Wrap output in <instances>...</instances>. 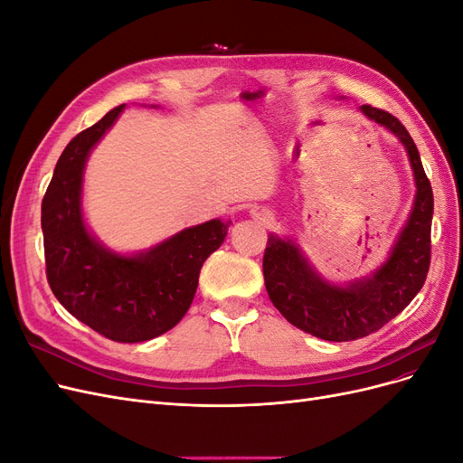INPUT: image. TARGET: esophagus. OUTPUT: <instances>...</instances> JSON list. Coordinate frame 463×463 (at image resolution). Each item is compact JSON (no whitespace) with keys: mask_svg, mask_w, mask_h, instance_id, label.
<instances>
[{"mask_svg":"<svg viewBox=\"0 0 463 463\" xmlns=\"http://www.w3.org/2000/svg\"><path fill=\"white\" fill-rule=\"evenodd\" d=\"M250 214H253V218L262 222V223H270L272 222V213H270V210H266V208H259L257 206V208L250 210Z\"/></svg>","mask_w":463,"mask_h":463,"instance_id":"34e87169","label":"esophagus"}]
</instances>
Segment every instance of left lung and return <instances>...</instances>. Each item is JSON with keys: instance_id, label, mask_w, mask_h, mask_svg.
Returning <instances> with one entry per match:
<instances>
[{"instance_id": "1", "label": "left lung", "mask_w": 463, "mask_h": 463, "mask_svg": "<svg viewBox=\"0 0 463 463\" xmlns=\"http://www.w3.org/2000/svg\"><path fill=\"white\" fill-rule=\"evenodd\" d=\"M359 111L403 145L415 181L410 216L386 259L352 282H332L315 269L293 237L278 233L269 235L262 259L266 291L276 309L293 326L328 342L357 340L383 328L423 288L430 264L434 201L413 138L388 111L371 106H359Z\"/></svg>"}]
</instances>
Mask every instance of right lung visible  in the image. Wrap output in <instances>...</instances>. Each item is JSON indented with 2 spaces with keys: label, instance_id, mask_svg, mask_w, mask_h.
Listing matches in <instances>:
<instances>
[{
  "label": "right lung",
  "instance_id": "obj_1",
  "mask_svg": "<svg viewBox=\"0 0 463 463\" xmlns=\"http://www.w3.org/2000/svg\"><path fill=\"white\" fill-rule=\"evenodd\" d=\"M123 109L125 104L108 111L61 152L42 201V233L48 282L58 301L106 338L137 344L172 330L185 317L201 266L226 240L232 222L208 220L135 253H119L98 240L82 208L85 167Z\"/></svg>",
  "mask_w": 463,
  "mask_h": 463
}]
</instances>
